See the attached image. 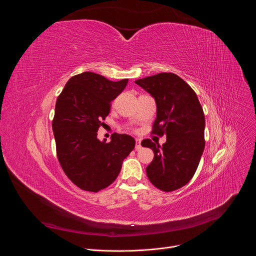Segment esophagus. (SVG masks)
<instances>
[{"mask_svg":"<svg viewBox=\"0 0 256 256\" xmlns=\"http://www.w3.org/2000/svg\"><path fill=\"white\" fill-rule=\"evenodd\" d=\"M136 150H140L142 149V144H140V138H136Z\"/></svg>","mask_w":256,"mask_h":256,"instance_id":"esophagus-1","label":"esophagus"}]
</instances>
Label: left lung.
Listing matches in <instances>:
<instances>
[{"label":"left lung","mask_w":256,"mask_h":256,"mask_svg":"<svg viewBox=\"0 0 256 256\" xmlns=\"http://www.w3.org/2000/svg\"><path fill=\"white\" fill-rule=\"evenodd\" d=\"M156 101L157 118L153 132L166 134L160 146L146 138L142 147L154 151L146 168L152 184L173 192L188 184L194 175L204 149V114L196 92L172 72H161L134 81Z\"/></svg>","instance_id":"left-lung-1"}]
</instances>
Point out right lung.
<instances>
[{"label":"right lung","instance_id":"1","mask_svg":"<svg viewBox=\"0 0 256 256\" xmlns=\"http://www.w3.org/2000/svg\"><path fill=\"white\" fill-rule=\"evenodd\" d=\"M128 82L84 72L72 77L58 97L52 120L58 159L66 175L81 190L97 192L110 186L134 148V138L126 134H114L109 142L97 138L110 102Z\"/></svg>","mask_w":256,"mask_h":256}]
</instances>
